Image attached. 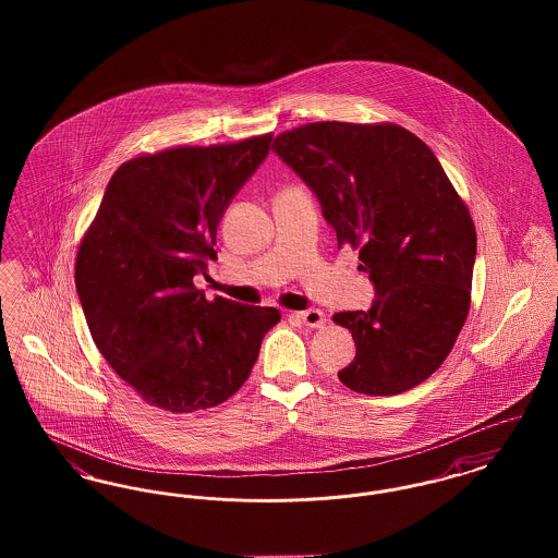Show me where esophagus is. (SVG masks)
<instances>
[{
    "label": "esophagus",
    "instance_id": "34e87169",
    "mask_svg": "<svg viewBox=\"0 0 558 558\" xmlns=\"http://www.w3.org/2000/svg\"><path fill=\"white\" fill-rule=\"evenodd\" d=\"M294 318L299 319L301 324L310 326V328H322L326 324V316H324L322 310H305V312L294 314Z\"/></svg>",
    "mask_w": 558,
    "mask_h": 558
}]
</instances>
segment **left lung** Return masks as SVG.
Segmentation results:
<instances>
[{
    "instance_id": "8db88e82",
    "label": "left lung",
    "mask_w": 558,
    "mask_h": 558,
    "mask_svg": "<svg viewBox=\"0 0 558 558\" xmlns=\"http://www.w3.org/2000/svg\"><path fill=\"white\" fill-rule=\"evenodd\" d=\"M271 150L316 192L339 248L360 251L376 289L368 312L332 316L355 343L341 383L364 396L421 385L466 322L477 255L473 217L444 167L396 123H307Z\"/></svg>"
}]
</instances>
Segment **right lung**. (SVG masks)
Here are the masks:
<instances>
[{"label": "right lung", "instance_id": "right-lung-1", "mask_svg": "<svg viewBox=\"0 0 558 558\" xmlns=\"http://www.w3.org/2000/svg\"><path fill=\"white\" fill-rule=\"evenodd\" d=\"M271 133L125 160L81 239L75 284L108 366L150 405L184 414L232 398L253 371L274 307L194 287L217 259V226L269 153Z\"/></svg>", "mask_w": 558, "mask_h": 558}]
</instances>
